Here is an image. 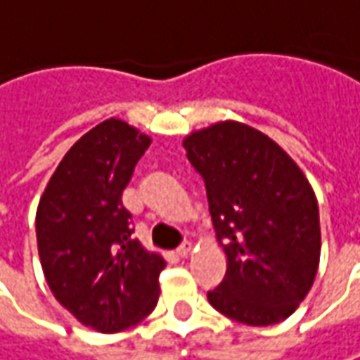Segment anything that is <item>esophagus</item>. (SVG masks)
I'll return each instance as SVG.
<instances>
[{
    "label": "esophagus",
    "mask_w": 360,
    "mask_h": 360,
    "mask_svg": "<svg viewBox=\"0 0 360 360\" xmlns=\"http://www.w3.org/2000/svg\"><path fill=\"white\" fill-rule=\"evenodd\" d=\"M191 250H193V245H191V242H184V244L180 245L178 250H176V254H178L180 258H184V256H188V254H191Z\"/></svg>",
    "instance_id": "1"
}]
</instances>
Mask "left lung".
<instances>
[{"label": "left lung", "instance_id": "8db88e82", "mask_svg": "<svg viewBox=\"0 0 360 360\" xmlns=\"http://www.w3.org/2000/svg\"><path fill=\"white\" fill-rule=\"evenodd\" d=\"M205 180L227 272L209 303L248 326L289 318L320 262V213L307 178L264 133L233 120L184 139Z\"/></svg>", "mask_w": 360, "mask_h": 360}]
</instances>
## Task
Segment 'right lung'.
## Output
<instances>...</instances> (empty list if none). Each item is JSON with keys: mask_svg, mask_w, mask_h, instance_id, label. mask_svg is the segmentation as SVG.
Here are the masks:
<instances>
[{"mask_svg": "<svg viewBox=\"0 0 360 360\" xmlns=\"http://www.w3.org/2000/svg\"><path fill=\"white\" fill-rule=\"evenodd\" d=\"M149 143L118 118L100 122L65 153L37 211L40 264L53 295L104 334L139 323L160 297L166 262L133 238L122 205Z\"/></svg>", "mask_w": 360, "mask_h": 360, "instance_id": "right-lung-1", "label": "right lung"}]
</instances>
